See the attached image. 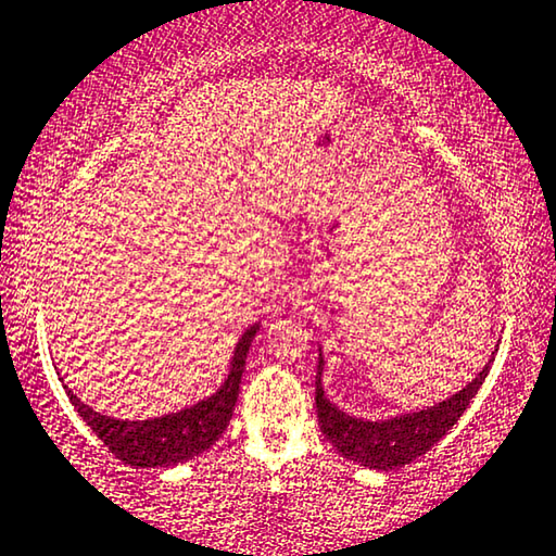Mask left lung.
<instances>
[{"instance_id": "1", "label": "left lung", "mask_w": 556, "mask_h": 556, "mask_svg": "<svg viewBox=\"0 0 556 556\" xmlns=\"http://www.w3.org/2000/svg\"><path fill=\"white\" fill-rule=\"evenodd\" d=\"M496 350L498 348H494L489 363L481 367V372L468 386L460 388L458 393L443 397L441 403H433L428 408L413 413H397V416L367 420L350 416V413L338 408L327 397L323 386L325 357L323 348H319L315 382L319 431L338 448L342 458L365 468H372V471H393V468L410 464V460L424 456L426 451H431L458 424V418L464 416L476 393H479V388L483 386V380H486Z\"/></svg>"}]
</instances>
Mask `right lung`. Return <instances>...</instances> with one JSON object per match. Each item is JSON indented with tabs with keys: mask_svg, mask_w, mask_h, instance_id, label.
Returning <instances> with one entry per match:
<instances>
[{
	"mask_svg": "<svg viewBox=\"0 0 556 556\" xmlns=\"http://www.w3.org/2000/svg\"><path fill=\"white\" fill-rule=\"evenodd\" d=\"M260 323L247 327L241 334L237 348H233L229 375H226L216 393H211L203 401L186 405L176 413L166 416L148 418V420H121L103 416V413L92 410L85 405L73 390L65 386L70 403L75 405L77 416L90 426V431L103 441L115 458L132 468H168L184 464L199 453L208 451L229 426L233 416V405H237L241 372L247 365V353L252 348V340Z\"/></svg>",
	"mask_w": 556,
	"mask_h": 556,
	"instance_id": "add662e5",
	"label": "right lung"
}]
</instances>
